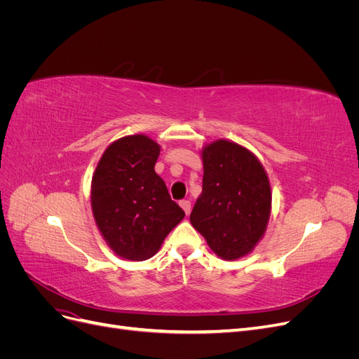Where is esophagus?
Instances as JSON below:
<instances>
[{
    "label": "esophagus",
    "mask_w": 359,
    "mask_h": 359,
    "mask_svg": "<svg viewBox=\"0 0 359 359\" xmlns=\"http://www.w3.org/2000/svg\"><path fill=\"white\" fill-rule=\"evenodd\" d=\"M180 205H181V208L184 210V212H186V214H190V211H191V202H190V201H186V199H184V201H181V202H180Z\"/></svg>",
    "instance_id": "obj_1"
}]
</instances>
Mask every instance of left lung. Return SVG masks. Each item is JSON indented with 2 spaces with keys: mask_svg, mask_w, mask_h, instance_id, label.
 <instances>
[{
  "mask_svg": "<svg viewBox=\"0 0 359 359\" xmlns=\"http://www.w3.org/2000/svg\"><path fill=\"white\" fill-rule=\"evenodd\" d=\"M202 194L190 222L220 257L245 256L262 238L271 211V187L248 149L215 140L202 153Z\"/></svg>",
  "mask_w": 359,
  "mask_h": 359,
  "instance_id": "8db88e82",
  "label": "left lung"
}]
</instances>
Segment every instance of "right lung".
Masks as SVG:
<instances>
[{"mask_svg":"<svg viewBox=\"0 0 359 359\" xmlns=\"http://www.w3.org/2000/svg\"><path fill=\"white\" fill-rule=\"evenodd\" d=\"M158 154L160 147L148 136L118 139L93 177L95 223L114 252L130 260L153 257L186 215L154 170Z\"/></svg>","mask_w":359,"mask_h":359,"instance_id":"1","label":"right lung"}]
</instances>
